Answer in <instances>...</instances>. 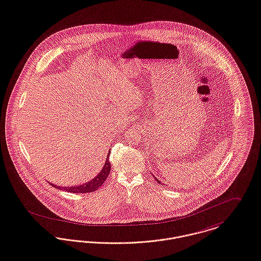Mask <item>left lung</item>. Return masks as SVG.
<instances>
[{
  "mask_svg": "<svg viewBox=\"0 0 261 261\" xmlns=\"http://www.w3.org/2000/svg\"><path fill=\"white\" fill-rule=\"evenodd\" d=\"M153 177H154V179H155V181H156V182H159V184H162V182H161V180H159V179H158L155 176H153Z\"/></svg>",
  "mask_w": 261,
  "mask_h": 261,
  "instance_id": "8db88e82",
  "label": "left lung"
}]
</instances>
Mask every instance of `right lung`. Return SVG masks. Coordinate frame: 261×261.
Wrapping results in <instances>:
<instances>
[{
    "label": "right lung",
    "mask_w": 261,
    "mask_h": 261,
    "mask_svg": "<svg viewBox=\"0 0 261 261\" xmlns=\"http://www.w3.org/2000/svg\"><path fill=\"white\" fill-rule=\"evenodd\" d=\"M110 152L108 153V156L106 159V163L103 165V167L101 168V170L96 174L95 178L91 179L90 181L84 184V185H81V186H74V187H64V188H61V187H56L55 185H51L54 188L56 189H59V190H65V191H69V192H73V193H87V192H93L97 190L99 187L102 186V184L106 181L107 177L109 176L110 174V171H111V163L109 161L110 159Z\"/></svg>",
    "instance_id": "1"
}]
</instances>
